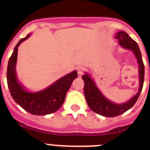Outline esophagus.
I'll return each mask as SVG.
<instances>
[{
  "label": "esophagus",
  "mask_w": 150,
  "mask_h": 150,
  "mask_svg": "<svg viewBox=\"0 0 150 150\" xmlns=\"http://www.w3.org/2000/svg\"><path fill=\"white\" fill-rule=\"evenodd\" d=\"M84 68H82V67H79V68H77V71H78V74H79V76H82V75H83V73H84Z\"/></svg>",
  "instance_id": "esophagus-1"
}]
</instances>
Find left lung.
<instances>
[{
    "label": "left lung",
    "instance_id": "left-lung-1",
    "mask_svg": "<svg viewBox=\"0 0 150 150\" xmlns=\"http://www.w3.org/2000/svg\"><path fill=\"white\" fill-rule=\"evenodd\" d=\"M115 38L118 40L119 45L123 47L124 48L132 50L135 57L137 59L138 63H139V89L137 93L127 102L116 104L110 101L101 93V92L99 90L95 84L93 79L89 74L86 73L85 75H82V79L85 83L84 94L88 106L90 107V109L93 111L96 114H100L102 116L108 117H113L121 115L127 111L128 110L132 108L135 105L139 96L140 93L142 92L143 82H144V64L142 61V54H141L137 43L131 38L127 33L124 31L117 33Z\"/></svg>",
    "mask_w": 150,
    "mask_h": 150
}]
</instances>
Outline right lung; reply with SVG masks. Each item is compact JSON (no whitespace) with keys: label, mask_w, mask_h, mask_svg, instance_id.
Instances as JSON below:
<instances>
[{"label":"right lung","mask_w":150,"mask_h":150,"mask_svg":"<svg viewBox=\"0 0 150 150\" xmlns=\"http://www.w3.org/2000/svg\"><path fill=\"white\" fill-rule=\"evenodd\" d=\"M30 36L21 39L15 46L11 56L7 69V82L10 93L15 102L25 110L34 115H46L58 110L63 105L67 92L70 89L71 85L78 77L77 71H74L64 75L50 86L43 90L29 93L25 89L17 79L15 65L17 61L18 47L20 43Z\"/></svg>","instance_id":"add662e5"}]
</instances>
